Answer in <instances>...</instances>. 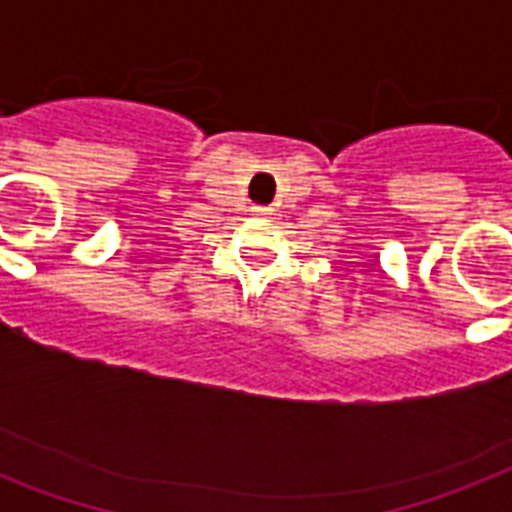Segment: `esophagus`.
Returning <instances> with one entry per match:
<instances>
[{
    "mask_svg": "<svg viewBox=\"0 0 512 512\" xmlns=\"http://www.w3.org/2000/svg\"><path fill=\"white\" fill-rule=\"evenodd\" d=\"M257 212H260V215H271V209H268V207H260Z\"/></svg>",
    "mask_w": 512,
    "mask_h": 512,
    "instance_id": "esophagus-1",
    "label": "esophagus"
}]
</instances>
